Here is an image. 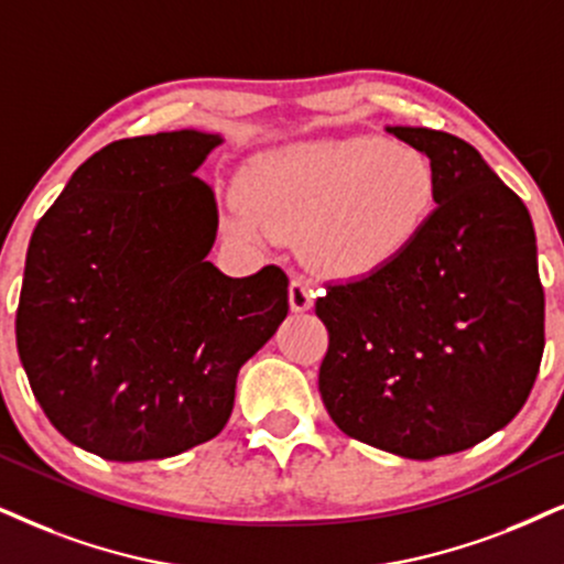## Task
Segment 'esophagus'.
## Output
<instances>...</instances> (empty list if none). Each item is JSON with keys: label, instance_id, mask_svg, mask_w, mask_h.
<instances>
[{"label": "esophagus", "instance_id": "esophagus-1", "mask_svg": "<svg viewBox=\"0 0 564 564\" xmlns=\"http://www.w3.org/2000/svg\"><path fill=\"white\" fill-rule=\"evenodd\" d=\"M289 304L294 312H304L315 304V291H312V286L304 281V278H294V281H291Z\"/></svg>", "mask_w": 564, "mask_h": 564}]
</instances>
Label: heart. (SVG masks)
<instances>
[{"label": "heart", "instance_id": "1", "mask_svg": "<svg viewBox=\"0 0 564 564\" xmlns=\"http://www.w3.org/2000/svg\"><path fill=\"white\" fill-rule=\"evenodd\" d=\"M231 224L254 237L294 234L315 265L340 275L395 260L430 220L437 180L430 159L380 138L275 148L247 163Z\"/></svg>", "mask_w": 564, "mask_h": 564}]
</instances>
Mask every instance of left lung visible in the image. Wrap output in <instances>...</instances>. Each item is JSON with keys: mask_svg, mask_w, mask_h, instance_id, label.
Listing matches in <instances>:
<instances>
[{"mask_svg": "<svg viewBox=\"0 0 564 564\" xmlns=\"http://www.w3.org/2000/svg\"><path fill=\"white\" fill-rule=\"evenodd\" d=\"M388 132L430 159L437 205L388 265L325 281L319 395L348 437L426 460L479 445L523 409L544 354V286L529 210L474 145L426 127Z\"/></svg>", "mask_w": 564, "mask_h": 564, "instance_id": "obj_1", "label": "left lung"}]
</instances>
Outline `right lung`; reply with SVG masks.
Returning <instances> with one entry per match:
<instances>
[{"label": "right lung", "mask_w": 564, "mask_h": 564, "mask_svg": "<svg viewBox=\"0 0 564 564\" xmlns=\"http://www.w3.org/2000/svg\"><path fill=\"white\" fill-rule=\"evenodd\" d=\"M195 130L93 153L28 245L15 335L35 401L106 460H155L216 437L239 367L289 315V275L229 278L205 260L218 229Z\"/></svg>", "instance_id": "add662e5"}]
</instances>
